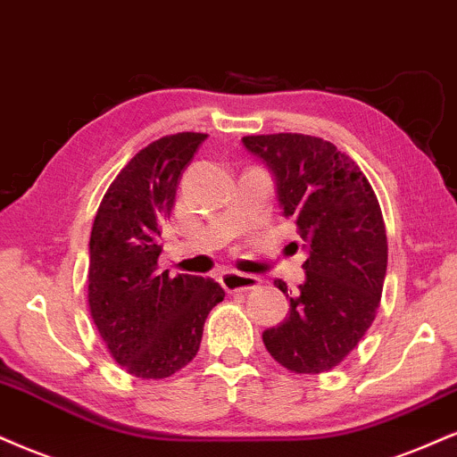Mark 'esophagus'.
Segmentation results:
<instances>
[{
  "mask_svg": "<svg viewBox=\"0 0 457 457\" xmlns=\"http://www.w3.org/2000/svg\"><path fill=\"white\" fill-rule=\"evenodd\" d=\"M219 283L223 285V289L228 291V294H236V291H246V289L260 287L262 278L253 277V274L225 270V272L219 274Z\"/></svg>",
  "mask_w": 457,
  "mask_h": 457,
  "instance_id": "34e87169",
  "label": "esophagus"
}]
</instances>
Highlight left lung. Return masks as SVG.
Returning a JSON list of instances; mask_svg holds the SVG:
<instances>
[{
  "label": "left lung",
  "mask_w": 457,
  "mask_h": 457,
  "mask_svg": "<svg viewBox=\"0 0 457 457\" xmlns=\"http://www.w3.org/2000/svg\"><path fill=\"white\" fill-rule=\"evenodd\" d=\"M270 170L285 217H294L306 251V281L287 317L263 345L295 375L338 366L375 321L387 270L381 206L357 163L332 142L304 134L245 136ZM283 294L287 285L274 281Z\"/></svg>",
  "instance_id": "left-lung-1"
}]
</instances>
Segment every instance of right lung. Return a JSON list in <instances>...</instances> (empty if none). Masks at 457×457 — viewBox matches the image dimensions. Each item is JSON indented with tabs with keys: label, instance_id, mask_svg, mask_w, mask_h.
Masks as SVG:
<instances>
[{
	"label": "right lung",
	"instance_id": "obj_1",
	"mask_svg": "<svg viewBox=\"0 0 457 457\" xmlns=\"http://www.w3.org/2000/svg\"><path fill=\"white\" fill-rule=\"evenodd\" d=\"M206 134L183 131L142 148L108 187L89 240V311L129 375L166 378L194 360L225 291L212 278L157 270L159 236L183 170Z\"/></svg>",
	"mask_w": 457,
	"mask_h": 457
}]
</instances>
